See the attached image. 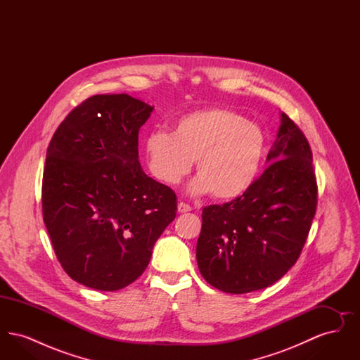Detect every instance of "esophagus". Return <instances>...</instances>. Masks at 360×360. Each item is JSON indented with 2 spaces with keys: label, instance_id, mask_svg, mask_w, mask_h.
<instances>
[{
  "label": "esophagus",
  "instance_id": "34e87169",
  "mask_svg": "<svg viewBox=\"0 0 360 360\" xmlns=\"http://www.w3.org/2000/svg\"><path fill=\"white\" fill-rule=\"evenodd\" d=\"M191 210V206L188 205V204H185V202H179L178 204V212L179 213H188Z\"/></svg>",
  "mask_w": 360,
  "mask_h": 360
}]
</instances>
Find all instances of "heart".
I'll return each mask as SVG.
<instances>
[{
  "label": "heart",
  "mask_w": 360,
  "mask_h": 360,
  "mask_svg": "<svg viewBox=\"0 0 360 360\" xmlns=\"http://www.w3.org/2000/svg\"><path fill=\"white\" fill-rule=\"evenodd\" d=\"M144 150L150 172L166 185H178L193 162L198 176L191 182L194 194L217 200H235L257 182L266 154L267 139L257 124L223 108L185 113L174 121L172 134L150 132Z\"/></svg>",
  "instance_id": "1"
}]
</instances>
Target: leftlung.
<instances>
[{
  "label": "left lung",
  "mask_w": 360,
  "mask_h": 360,
  "mask_svg": "<svg viewBox=\"0 0 360 360\" xmlns=\"http://www.w3.org/2000/svg\"><path fill=\"white\" fill-rule=\"evenodd\" d=\"M271 162L239 198L202 209L197 263L207 283L231 294L271 286L295 264L317 207L308 139L286 113Z\"/></svg>",
  "instance_id": "obj_1"
}]
</instances>
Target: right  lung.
Here are the masks:
<instances>
[{
    "instance_id": "add662e5",
    "label": "right lung",
    "mask_w": 360,
    "mask_h": 360,
    "mask_svg": "<svg viewBox=\"0 0 360 360\" xmlns=\"http://www.w3.org/2000/svg\"><path fill=\"white\" fill-rule=\"evenodd\" d=\"M153 109L128 94L89 97L49 144L43 220L63 270L90 289L135 282L176 216L174 190L139 162V131Z\"/></svg>"
}]
</instances>
